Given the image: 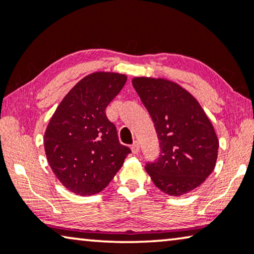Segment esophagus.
<instances>
[{
	"label": "esophagus",
	"instance_id": "34e87169",
	"mask_svg": "<svg viewBox=\"0 0 254 254\" xmlns=\"http://www.w3.org/2000/svg\"><path fill=\"white\" fill-rule=\"evenodd\" d=\"M131 151L133 154H137V153L139 152V142L138 141H134L133 144L131 145Z\"/></svg>",
	"mask_w": 254,
	"mask_h": 254
}]
</instances>
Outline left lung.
Wrapping results in <instances>:
<instances>
[{"mask_svg": "<svg viewBox=\"0 0 254 254\" xmlns=\"http://www.w3.org/2000/svg\"><path fill=\"white\" fill-rule=\"evenodd\" d=\"M132 85L151 115L161 154L145 167L163 193L181 197L200 187L216 164L219 139L198 100L166 78L134 77Z\"/></svg>", "mask_w": 254, "mask_h": 254, "instance_id": "8db88e82", "label": "left lung"}]
</instances>
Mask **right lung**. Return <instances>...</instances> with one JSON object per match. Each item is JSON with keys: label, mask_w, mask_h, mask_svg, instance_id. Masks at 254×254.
Returning a JSON list of instances; mask_svg holds the SVG:
<instances>
[{"label": "right lung", "mask_w": 254, "mask_h": 254, "mask_svg": "<svg viewBox=\"0 0 254 254\" xmlns=\"http://www.w3.org/2000/svg\"><path fill=\"white\" fill-rule=\"evenodd\" d=\"M127 80V74L109 71L87 74L67 92L49 121L46 156L57 180L72 193L101 192L130 153L106 116L107 106Z\"/></svg>", "instance_id": "1"}]
</instances>
